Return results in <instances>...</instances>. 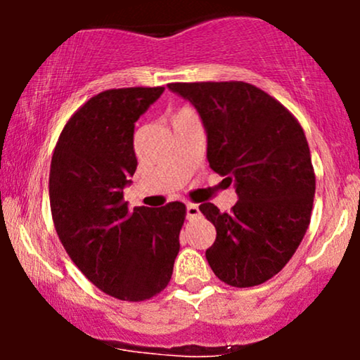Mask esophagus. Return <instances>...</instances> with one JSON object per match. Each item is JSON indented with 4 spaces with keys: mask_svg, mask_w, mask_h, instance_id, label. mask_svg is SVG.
<instances>
[{
    "mask_svg": "<svg viewBox=\"0 0 360 360\" xmlns=\"http://www.w3.org/2000/svg\"><path fill=\"white\" fill-rule=\"evenodd\" d=\"M186 213H188V220H194V218L200 217V206L196 203H188V206H186Z\"/></svg>",
    "mask_w": 360,
    "mask_h": 360,
    "instance_id": "34e87169",
    "label": "esophagus"
}]
</instances>
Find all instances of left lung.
Instances as JSON below:
<instances>
[{
  "mask_svg": "<svg viewBox=\"0 0 360 360\" xmlns=\"http://www.w3.org/2000/svg\"><path fill=\"white\" fill-rule=\"evenodd\" d=\"M167 86L201 115L210 167L237 188L230 213L200 205L217 229L206 250L210 267L230 286H259L295 255L311 218L315 169L303 128L286 106L249 82Z\"/></svg>",
  "mask_w": 360,
  "mask_h": 360,
  "instance_id": "8db88e82",
  "label": "left lung"
}]
</instances>
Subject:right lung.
<instances>
[{
  "label": "right lung",
  "mask_w": 360,
  "mask_h": 360,
  "mask_svg": "<svg viewBox=\"0 0 360 360\" xmlns=\"http://www.w3.org/2000/svg\"><path fill=\"white\" fill-rule=\"evenodd\" d=\"M155 88L106 89L74 111L52 154L49 198L65 252L98 289L122 301L150 300L167 286L186 205L128 208L123 188L137 169L135 122Z\"/></svg>",
  "instance_id": "obj_1"
}]
</instances>
